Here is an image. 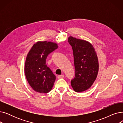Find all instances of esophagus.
Instances as JSON below:
<instances>
[{
    "instance_id": "obj_1",
    "label": "esophagus",
    "mask_w": 123,
    "mask_h": 123,
    "mask_svg": "<svg viewBox=\"0 0 123 123\" xmlns=\"http://www.w3.org/2000/svg\"><path fill=\"white\" fill-rule=\"evenodd\" d=\"M58 78V79H61V78H63L64 77V76L63 75H58L57 76Z\"/></svg>"
}]
</instances>
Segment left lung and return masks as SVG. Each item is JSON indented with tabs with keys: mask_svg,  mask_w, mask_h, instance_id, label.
Returning a JSON list of instances; mask_svg holds the SVG:
<instances>
[{
	"mask_svg": "<svg viewBox=\"0 0 123 123\" xmlns=\"http://www.w3.org/2000/svg\"><path fill=\"white\" fill-rule=\"evenodd\" d=\"M68 42L73 49L75 69L71 86L76 92L85 91L91 87L97 76V56L93 45L87 41L70 36Z\"/></svg>",
	"mask_w": 123,
	"mask_h": 123,
	"instance_id": "left-lung-1",
	"label": "left lung"
}]
</instances>
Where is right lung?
<instances>
[{
  "label": "right lung",
  "mask_w": 123,
  "mask_h": 123,
  "mask_svg": "<svg viewBox=\"0 0 123 123\" xmlns=\"http://www.w3.org/2000/svg\"><path fill=\"white\" fill-rule=\"evenodd\" d=\"M58 47L56 43L38 41L28 52L24 72L29 84L34 91L47 93L52 88L56 76L46 64L47 56Z\"/></svg>",
  "instance_id": "add662e5"
}]
</instances>
